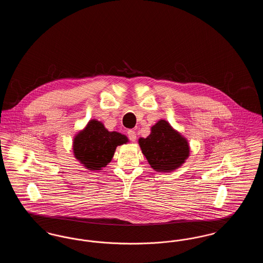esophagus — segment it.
<instances>
[{
    "label": "esophagus",
    "instance_id": "34e87169",
    "mask_svg": "<svg viewBox=\"0 0 263 263\" xmlns=\"http://www.w3.org/2000/svg\"><path fill=\"white\" fill-rule=\"evenodd\" d=\"M127 134H128V137H129V139H130L132 142H135V141H136L137 136H136V132H135L134 130H128V131H127Z\"/></svg>",
    "mask_w": 263,
    "mask_h": 263
}]
</instances>
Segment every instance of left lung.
I'll list each match as a JSON object with an SVG mask.
<instances>
[{"mask_svg":"<svg viewBox=\"0 0 263 263\" xmlns=\"http://www.w3.org/2000/svg\"><path fill=\"white\" fill-rule=\"evenodd\" d=\"M143 155L152 168L160 173H172L187 160L190 148L186 138L164 119L152 126L150 135L138 140Z\"/></svg>","mask_w":263,"mask_h":263,"instance_id":"obj_1","label":"left lung"}]
</instances>
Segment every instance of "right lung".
I'll return each mask as SVG.
<instances>
[{"label":"right lung","mask_w":263,"mask_h":263,"mask_svg":"<svg viewBox=\"0 0 263 263\" xmlns=\"http://www.w3.org/2000/svg\"><path fill=\"white\" fill-rule=\"evenodd\" d=\"M125 135L108 131L96 119H91L86 127L78 132L73 140L76 159L89 171H101L111 162L117 146L128 142Z\"/></svg>","instance_id":"add662e5"}]
</instances>
